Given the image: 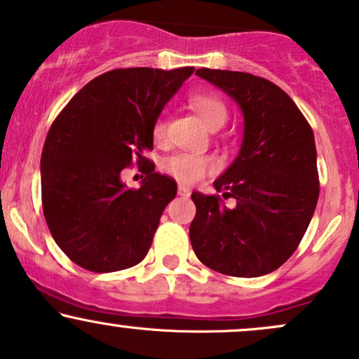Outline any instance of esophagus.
I'll return each instance as SVG.
<instances>
[{
    "instance_id": "1",
    "label": "esophagus",
    "mask_w": 359,
    "mask_h": 359,
    "mask_svg": "<svg viewBox=\"0 0 359 359\" xmlns=\"http://www.w3.org/2000/svg\"><path fill=\"white\" fill-rule=\"evenodd\" d=\"M179 196H182V198H189V196H191V189L184 186V184H179Z\"/></svg>"
}]
</instances>
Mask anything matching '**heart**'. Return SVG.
<instances>
[{
	"mask_svg": "<svg viewBox=\"0 0 359 359\" xmlns=\"http://www.w3.org/2000/svg\"><path fill=\"white\" fill-rule=\"evenodd\" d=\"M189 105L199 114L204 124L211 129H218L228 119L226 104L215 93H192ZM151 136L155 143H163L167 136V122L161 117L155 119L151 126ZM218 168V161L208 155L194 153H175L163 160V170L184 184H194L203 177L210 175Z\"/></svg>",
	"mask_w": 359,
	"mask_h": 359,
	"instance_id": "heart-1",
	"label": "heart"
}]
</instances>
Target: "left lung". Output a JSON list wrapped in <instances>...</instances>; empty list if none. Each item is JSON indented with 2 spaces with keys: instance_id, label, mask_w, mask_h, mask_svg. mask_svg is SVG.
Wrapping results in <instances>:
<instances>
[{
  "instance_id": "1",
  "label": "left lung",
  "mask_w": 359,
  "mask_h": 359,
  "mask_svg": "<svg viewBox=\"0 0 359 359\" xmlns=\"http://www.w3.org/2000/svg\"><path fill=\"white\" fill-rule=\"evenodd\" d=\"M196 74L226 92L243 112L238 156L215 180L219 196L192 192V249L204 266L255 278L283 266L302 242L318 201L313 131L286 92L242 71L201 68Z\"/></svg>"
}]
</instances>
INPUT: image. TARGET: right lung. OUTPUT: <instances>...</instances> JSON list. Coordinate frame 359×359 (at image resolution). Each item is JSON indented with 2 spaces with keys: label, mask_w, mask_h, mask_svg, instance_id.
<instances>
[{
  "label": "right lung",
  "mask_w": 359,
  "mask_h": 359,
  "mask_svg": "<svg viewBox=\"0 0 359 359\" xmlns=\"http://www.w3.org/2000/svg\"><path fill=\"white\" fill-rule=\"evenodd\" d=\"M194 68H119L93 78L59 112L41 158L42 210L59 249L92 273H114L147 257L177 184L143 156L151 126ZM136 161L140 189L120 180Z\"/></svg>",
  "instance_id": "add662e5"
}]
</instances>
